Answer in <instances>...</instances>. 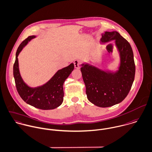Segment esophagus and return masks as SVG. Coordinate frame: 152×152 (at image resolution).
Segmentation results:
<instances>
[{
	"label": "esophagus",
	"mask_w": 152,
	"mask_h": 152,
	"mask_svg": "<svg viewBox=\"0 0 152 152\" xmlns=\"http://www.w3.org/2000/svg\"><path fill=\"white\" fill-rule=\"evenodd\" d=\"M73 63H74L75 67L76 69H80V61L79 60H76V61H74Z\"/></svg>",
	"instance_id": "esophagus-1"
}]
</instances>
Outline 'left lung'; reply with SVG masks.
Listing matches in <instances>:
<instances>
[{
  "label": "left lung",
  "mask_w": 152,
  "mask_h": 152,
  "mask_svg": "<svg viewBox=\"0 0 152 152\" xmlns=\"http://www.w3.org/2000/svg\"><path fill=\"white\" fill-rule=\"evenodd\" d=\"M113 40L121 56L118 72H106L88 64H82L80 68L88 100L101 107L112 106L122 102L134 79L135 64L130 43L116 31H105L100 39L102 43Z\"/></svg>",
  "instance_id": "left-lung-1"
}]
</instances>
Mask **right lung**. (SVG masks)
<instances>
[{
	"label": "right lung",
	"mask_w": 152,
	"mask_h": 152,
	"mask_svg": "<svg viewBox=\"0 0 152 152\" xmlns=\"http://www.w3.org/2000/svg\"><path fill=\"white\" fill-rule=\"evenodd\" d=\"M35 36H30L19 45L16 53L13 65V76L17 91L21 98L28 104L42 110L54 109L63 102L64 91L63 83L74 69V64L58 70L51 79L43 86L32 88L22 80L19 69L18 56L23 47Z\"/></svg>",
	"instance_id": "right-lung-1"
}]
</instances>
